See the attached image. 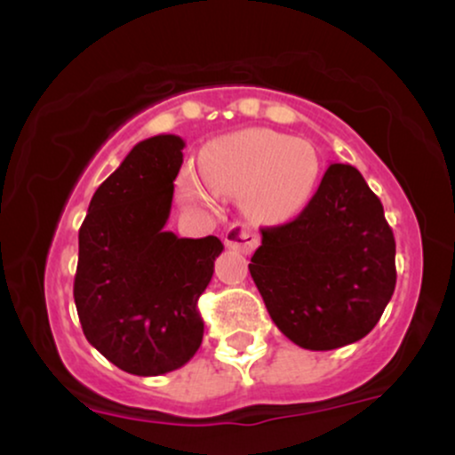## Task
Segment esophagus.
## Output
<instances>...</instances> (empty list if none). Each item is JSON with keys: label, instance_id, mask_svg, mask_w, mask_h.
Segmentation results:
<instances>
[{"label": "esophagus", "instance_id": "34e87169", "mask_svg": "<svg viewBox=\"0 0 455 455\" xmlns=\"http://www.w3.org/2000/svg\"><path fill=\"white\" fill-rule=\"evenodd\" d=\"M259 242H260L259 235L243 222L231 224V227L227 228V233H224V243H227L228 248L239 250V252L243 254H250L252 250H257Z\"/></svg>", "mask_w": 455, "mask_h": 455}]
</instances>
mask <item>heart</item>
Segmentation results:
<instances>
[{"label":"heart","instance_id":"heart-1","mask_svg":"<svg viewBox=\"0 0 455 455\" xmlns=\"http://www.w3.org/2000/svg\"><path fill=\"white\" fill-rule=\"evenodd\" d=\"M318 171L321 162L307 140L274 130H243L213 140L198 158V173L212 192L242 196L243 210L265 222L295 216L312 196ZM180 190L190 205H210L196 177H181Z\"/></svg>","mask_w":455,"mask_h":455}]
</instances>
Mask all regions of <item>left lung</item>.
I'll return each mask as SVG.
<instances>
[{"label": "left lung", "mask_w": 455, "mask_h": 455, "mask_svg": "<svg viewBox=\"0 0 455 455\" xmlns=\"http://www.w3.org/2000/svg\"><path fill=\"white\" fill-rule=\"evenodd\" d=\"M248 265L271 321L310 351L372 331L395 289V239L351 164H329L295 220L267 227Z\"/></svg>", "instance_id": "left-lung-1"}]
</instances>
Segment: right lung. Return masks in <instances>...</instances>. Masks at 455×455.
I'll use <instances>...</instances> for the list:
<instances>
[{
	"mask_svg": "<svg viewBox=\"0 0 455 455\" xmlns=\"http://www.w3.org/2000/svg\"><path fill=\"white\" fill-rule=\"evenodd\" d=\"M186 143L140 140L92 196L78 231L75 304L87 342L124 372L158 377L203 342L198 297L210 284L218 237L166 231Z\"/></svg>",
	"mask_w": 455,
	"mask_h": 455,
	"instance_id": "obj_1",
	"label": "right lung"
}]
</instances>
